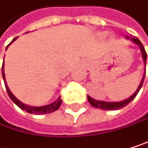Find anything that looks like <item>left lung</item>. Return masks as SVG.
<instances>
[{
    "label": "left lung",
    "mask_w": 148,
    "mask_h": 148,
    "mask_svg": "<svg viewBox=\"0 0 148 148\" xmlns=\"http://www.w3.org/2000/svg\"><path fill=\"white\" fill-rule=\"evenodd\" d=\"M127 38H130V37H127ZM133 43H134L135 45H137L140 49V52H141V55H142V59H143V62H144V67H145V72H144V75H143V78L137 88V90L135 91V92L134 93L132 96H130L129 99H125V100H123V101H120V102H105V101H98L92 98H91L90 96L87 95V99L89 101V103H91L93 107L95 108H99V109H102V110H118V109H121V108H123L124 106H126L128 103H130L135 98V96L138 94L139 91L140 90L142 85H143V81H144V79H145V75H146V65H147V52L145 50V48L143 47L142 44L140 43V41L137 38H130Z\"/></svg>",
    "instance_id": "obj_1"
}]
</instances>
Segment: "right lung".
Segmentation results:
<instances>
[{
  "mask_svg": "<svg viewBox=\"0 0 148 148\" xmlns=\"http://www.w3.org/2000/svg\"><path fill=\"white\" fill-rule=\"evenodd\" d=\"M17 38H15L13 39V41L9 44V45L7 46V48L11 45L14 41L16 40ZM2 77H3V80H4V83H5V86H6V89H7V92H8V94L9 96V98L12 99V101L18 105L21 110L28 112V113H31V114H36V115H43V114H49V113H52L54 111H56V110L59 109L61 103H62V99H61V97L58 98V99L56 101H55L54 103H49L48 105H45V106H39V107H35V106H29V105H26L25 103H21L14 95L11 92V91L9 90L8 85H7V82H6V79H5V73H4V62L2 64Z\"/></svg>",
  "mask_w": 148,
  "mask_h": 148,
  "instance_id": "right-lung-1",
  "label": "right lung"
}]
</instances>
